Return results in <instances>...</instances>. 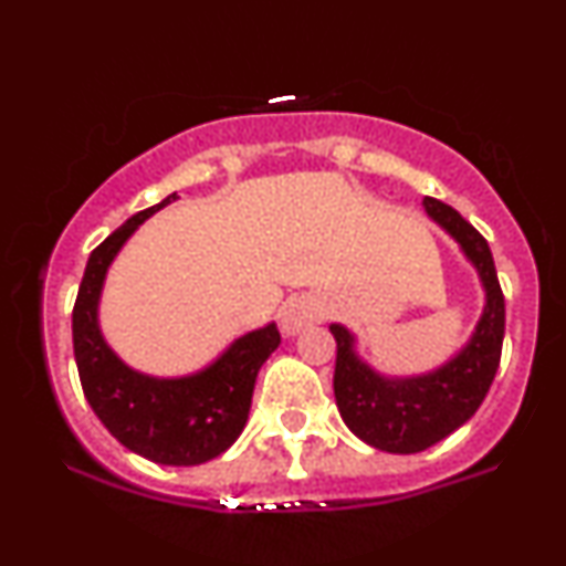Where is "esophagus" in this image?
Listing matches in <instances>:
<instances>
[{
  "label": "esophagus",
  "instance_id": "1",
  "mask_svg": "<svg viewBox=\"0 0 566 566\" xmlns=\"http://www.w3.org/2000/svg\"><path fill=\"white\" fill-rule=\"evenodd\" d=\"M324 319L322 305L311 297H297V301H290L282 308V329L287 335H297L308 324Z\"/></svg>",
  "mask_w": 566,
  "mask_h": 566
}]
</instances>
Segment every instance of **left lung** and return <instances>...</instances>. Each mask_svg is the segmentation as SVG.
<instances>
[{"mask_svg":"<svg viewBox=\"0 0 566 566\" xmlns=\"http://www.w3.org/2000/svg\"><path fill=\"white\" fill-rule=\"evenodd\" d=\"M426 212L460 244L484 287V311L450 361L423 375L388 378L356 354V337L343 324L335 335V401L350 431L369 447L394 454L423 452L473 418L495 380L505 335V301L486 239L444 201L426 197Z\"/></svg>","mask_w":566,"mask_h":566,"instance_id":"obj_1","label":"left lung"}]
</instances>
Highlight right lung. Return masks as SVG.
<instances>
[{"label": "right lung", "mask_w": 566, "mask_h": 566, "mask_svg": "<svg viewBox=\"0 0 566 566\" xmlns=\"http://www.w3.org/2000/svg\"><path fill=\"white\" fill-rule=\"evenodd\" d=\"M178 199L170 193L119 226L90 255L71 316L82 391L116 441L159 465H199L226 452L244 431L258 369L282 335L265 324L231 343L212 365L184 378H151L114 354L97 324V303L108 265L135 229Z\"/></svg>", "instance_id": "1"}]
</instances>
